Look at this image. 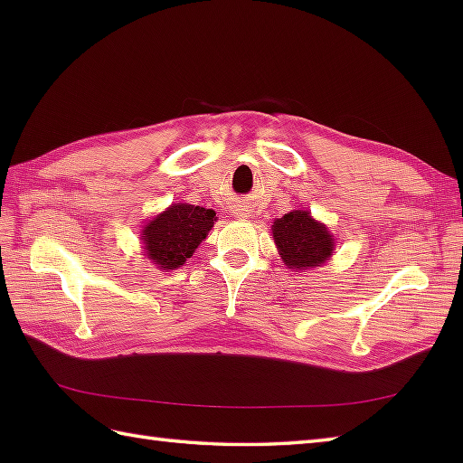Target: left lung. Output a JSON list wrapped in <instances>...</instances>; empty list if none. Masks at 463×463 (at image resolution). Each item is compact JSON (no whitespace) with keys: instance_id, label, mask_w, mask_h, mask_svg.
Here are the masks:
<instances>
[{"instance_id":"8db88e82","label":"left lung","mask_w":463,"mask_h":463,"mask_svg":"<svg viewBox=\"0 0 463 463\" xmlns=\"http://www.w3.org/2000/svg\"><path fill=\"white\" fill-rule=\"evenodd\" d=\"M272 237L284 264L294 270L320 267L334 249L326 226L314 221L308 211H292L274 221Z\"/></svg>"}]
</instances>
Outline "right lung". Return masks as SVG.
<instances>
[{"mask_svg":"<svg viewBox=\"0 0 463 463\" xmlns=\"http://www.w3.org/2000/svg\"><path fill=\"white\" fill-rule=\"evenodd\" d=\"M216 213L194 204H173L143 229L145 250L163 270H173L193 257L206 239Z\"/></svg>","mask_w":463,"mask_h":463,"instance_id":"obj_1","label":"right lung"}]
</instances>
